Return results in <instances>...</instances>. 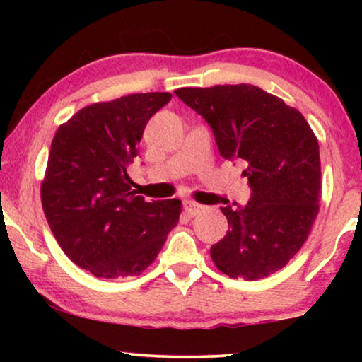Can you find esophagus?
Listing matches in <instances>:
<instances>
[{
  "label": "esophagus",
  "mask_w": 362,
  "mask_h": 362,
  "mask_svg": "<svg viewBox=\"0 0 362 362\" xmlns=\"http://www.w3.org/2000/svg\"><path fill=\"white\" fill-rule=\"evenodd\" d=\"M182 207H185L186 214H187V216H191V217L197 216L202 209H204V207H202L201 204H197V202H194V201H189V199L182 201Z\"/></svg>",
  "instance_id": "obj_1"
}]
</instances>
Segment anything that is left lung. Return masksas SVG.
Instances as JSON below:
<instances>
[{
  "label": "left lung",
  "mask_w": 362,
  "mask_h": 362,
  "mask_svg": "<svg viewBox=\"0 0 362 362\" xmlns=\"http://www.w3.org/2000/svg\"><path fill=\"white\" fill-rule=\"evenodd\" d=\"M175 93L204 118L221 156L240 163L249 180L245 206L221 207L229 230L211 247L216 267L245 280L284 269L318 214L320 146L305 117L250 83Z\"/></svg>",
  "instance_id": "left-lung-1"
}]
</instances>
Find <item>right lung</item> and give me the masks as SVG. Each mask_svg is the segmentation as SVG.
I'll return each instance as SVG.
<instances>
[{
    "instance_id": "add662e5",
    "label": "right lung",
    "mask_w": 362,
    "mask_h": 362,
    "mask_svg": "<svg viewBox=\"0 0 362 362\" xmlns=\"http://www.w3.org/2000/svg\"><path fill=\"white\" fill-rule=\"evenodd\" d=\"M170 100L148 92L93 103L54 135L44 214L64 254L98 279L140 275L180 221V199L146 202L127 175L148 120Z\"/></svg>"
}]
</instances>
